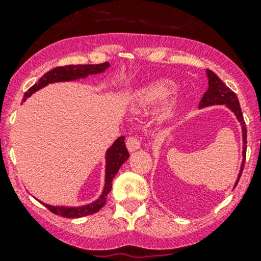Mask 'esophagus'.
<instances>
[{"mask_svg":"<svg viewBox=\"0 0 261 261\" xmlns=\"http://www.w3.org/2000/svg\"><path fill=\"white\" fill-rule=\"evenodd\" d=\"M126 146H127L128 151H130V152H133V151H135V150L140 149V146H141L140 138H138L136 135L128 136L127 140H126Z\"/></svg>","mask_w":261,"mask_h":261,"instance_id":"34e87169","label":"esophagus"}]
</instances>
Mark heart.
I'll list each match as a JSON object with an SVG mask.
<instances>
[{"label": "heart", "mask_w": 261, "mask_h": 261, "mask_svg": "<svg viewBox=\"0 0 261 261\" xmlns=\"http://www.w3.org/2000/svg\"><path fill=\"white\" fill-rule=\"evenodd\" d=\"M175 92V84L173 82L162 80L150 83L149 86L140 89L138 94V101L143 109L160 106L165 103Z\"/></svg>", "instance_id": "obj_1"}]
</instances>
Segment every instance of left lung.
<instances>
[{
  "label": "left lung",
  "instance_id": "obj_1",
  "mask_svg": "<svg viewBox=\"0 0 261 261\" xmlns=\"http://www.w3.org/2000/svg\"><path fill=\"white\" fill-rule=\"evenodd\" d=\"M207 77H208V89L206 91V93L202 97L201 102H199V107H208L213 106V105H226L233 114L238 117L239 122L241 123V127H243V141H244V150H243V164H241L240 173H239V178L236 180L235 187L238 186L239 180H240L241 173H243V168L245 164V158H246V125H245L244 116L241 112L240 103H239L238 96L223 83L212 70L207 69Z\"/></svg>",
  "mask_w": 261,
  "mask_h": 261
}]
</instances>
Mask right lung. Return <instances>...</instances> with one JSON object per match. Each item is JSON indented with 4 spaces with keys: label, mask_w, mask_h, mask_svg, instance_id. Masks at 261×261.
I'll use <instances>...</instances> for the list:
<instances>
[{
    "label": "right lung",
    "mask_w": 261,
    "mask_h": 261,
    "mask_svg": "<svg viewBox=\"0 0 261 261\" xmlns=\"http://www.w3.org/2000/svg\"><path fill=\"white\" fill-rule=\"evenodd\" d=\"M110 67L109 63H102V64H86V65H65V67H57L54 69L49 70L48 73L43 75L31 88L28 89L23 94V99L30 97L31 94L35 93L36 91L41 89L43 87L48 86L49 83H55V82H69L80 80V78H86L91 74H98V73L105 72ZM128 151L125 145V138L121 136L112 144V146L107 150L106 152V175H105V188L102 192L101 197L93 203L86 204L81 207H63V206H50V204L41 203L49 210L50 212L55 213L58 216L67 218H80L84 216L92 215V213L98 212L106 203V197L112 188V180H114L115 174L118 172L121 165L128 159Z\"/></svg>",
    "instance_id": "add662e5"
}]
</instances>
